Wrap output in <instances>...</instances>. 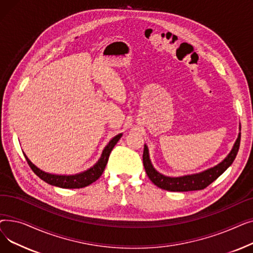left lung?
I'll return each instance as SVG.
<instances>
[{"label": "left lung", "mask_w": 253, "mask_h": 253, "mask_svg": "<svg viewBox=\"0 0 253 253\" xmlns=\"http://www.w3.org/2000/svg\"><path fill=\"white\" fill-rule=\"evenodd\" d=\"M239 130L241 131V126L239 127ZM240 139H241V132H239L238 137L233 145L231 152L228 154V156L217 165L208 168L204 171L199 172V173L176 176V177L167 176L160 173V172L155 169V167L151 162L149 148L147 144H144V149H143V156H142L143 166L149 178L152 180L154 184H156L157 187L160 189L171 191V192H189V191L203 190L206 187H208L211 182H213L218 176H220L223 172L232 165L238 154L239 147H240Z\"/></svg>", "instance_id": "left-lung-1"}]
</instances>
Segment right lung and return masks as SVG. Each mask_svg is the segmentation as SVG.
<instances>
[{
	"label": "right lung",
	"instance_id": "add662e5",
	"mask_svg": "<svg viewBox=\"0 0 253 253\" xmlns=\"http://www.w3.org/2000/svg\"><path fill=\"white\" fill-rule=\"evenodd\" d=\"M122 135H123L122 133H120L110 140V142L106 144V147L103 149L99 160L94 165L83 172H80V173L73 174V175L53 174V173H49V172H45L42 169L38 168L35 164H33L32 161L28 157H26L24 153L23 155L26 159V161H28V164L32 168V170L45 182L62 189H81V188L87 187V185L91 184L92 182L96 181L101 176L102 172L104 171V168L106 166V163L109 161V157L112 150L114 149L119 139L122 137Z\"/></svg>",
	"mask_w": 253,
	"mask_h": 253
}]
</instances>
